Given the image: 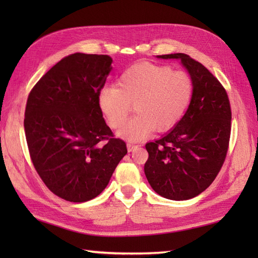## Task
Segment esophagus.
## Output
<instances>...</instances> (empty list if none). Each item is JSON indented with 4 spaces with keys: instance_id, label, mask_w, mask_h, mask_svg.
<instances>
[{
    "instance_id": "34e87169",
    "label": "esophagus",
    "mask_w": 258,
    "mask_h": 258,
    "mask_svg": "<svg viewBox=\"0 0 258 258\" xmlns=\"http://www.w3.org/2000/svg\"><path fill=\"white\" fill-rule=\"evenodd\" d=\"M138 147H139V145L133 144V143H127V151H128V152H132V151H134L135 149H138Z\"/></svg>"
}]
</instances>
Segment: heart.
Segmentation results:
<instances>
[{"mask_svg":"<svg viewBox=\"0 0 258 258\" xmlns=\"http://www.w3.org/2000/svg\"><path fill=\"white\" fill-rule=\"evenodd\" d=\"M193 92V81L186 72L142 62L126 69L118 84L104 86L98 93V105L108 124L119 128L134 102L137 115L118 134L139 141L153 128L164 132L174 127L187 111Z\"/></svg>","mask_w":258,"mask_h":258,"instance_id":"obj_1","label":"heart"}]
</instances>
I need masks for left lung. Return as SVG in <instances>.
Returning <instances> with one entry per match:
<instances>
[{"instance_id": "8db88e82", "label": "left lung", "mask_w": 258, "mask_h": 258, "mask_svg": "<svg viewBox=\"0 0 258 258\" xmlns=\"http://www.w3.org/2000/svg\"><path fill=\"white\" fill-rule=\"evenodd\" d=\"M178 58L188 71L194 92L176 126L145 145L144 172L157 194L185 201L204 191L225 162L231 138V104L226 90L204 65L184 53L157 55Z\"/></svg>"}]
</instances>
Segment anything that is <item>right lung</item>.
Listing matches in <instances>:
<instances>
[{
    "mask_svg": "<svg viewBox=\"0 0 258 258\" xmlns=\"http://www.w3.org/2000/svg\"><path fill=\"white\" fill-rule=\"evenodd\" d=\"M112 62L108 55L71 54L27 97L24 130L32 163L47 188L65 201L83 203L100 195L127 154L98 105Z\"/></svg>",
    "mask_w": 258,
    "mask_h": 258,
    "instance_id": "1",
    "label": "right lung"
}]
</instances>
